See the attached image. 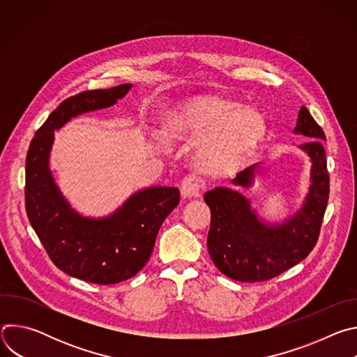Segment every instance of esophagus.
<instances>
[{"label": "esophagus", "mask_w": 357, "mask_h": 357, "mask_svg": "<svg viewBox=\"0 0 357 357\" xmlns=\"http://www.w3.org/2000/svg\"><path fill=\"white\" fill-rule=\"evenodd\" d=\"M200 188H202L200 181L196 176H193V175H188L181 182V196L183 199L196 197L200 193Z\"/></svg>", "instance_id": "34e87169"}]
</instances>
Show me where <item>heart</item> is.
Here are the masks:
<instances>
[{
	"mask_svg": "<svg viewBox=\"0 0 357 357\" xmlns=\"http://www.w3.org/2000/svg\"><path fill=\"white\" fill-rule=\"evenodd\" d=\"M172 127L182 134L209 135L200 158L218 174L241 168L266 134V120L259 110L213 97H196L181 105L174 112Z\"/></svg>",
	"mask_w": 357,
	"mask_h": 357,
	"instance_id": "obj_1",
	"label": "heart"
}]
</instances>
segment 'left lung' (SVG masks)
<instances>
[{"mask_svg":"<svg viewBox=\"0 0 357 357\" xmlns=\"http://www.w3.org/2000/svg\"><path fill=\"white\" fill-rule=\"evenodd\" d=\"M294 132L311 139L298 146L311 160L310 188L301 208L282 223L260 219L250 200L236 189L218 186L203 196L212 213L208 234L211 259L231 280H271L302 261L317 244L329 199V174L322 145L326 137L305 106L298 113ZM259 168L260 162L245 168L231 183L251 188Z\"/></svg>","mask_w":357,"mask_h":357,"instance_id":"8db88e82","label":"left lung"}]
</instances>
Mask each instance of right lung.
I'll return each mask as SVG.
<instances>
[{
    "label": "right lung",
    "instance_id": "1",
    "mask_svg": "<svg viewBox=\"0 0 357 357\" xmlns=\"http://www.w3.org/2000/svg\"><path fill=\"white\" fill-rule=\"evenodd\" d=\"M131 87L126 83L66 98L36 131L26 154V215L47 256L68 275L100 285L126 281L145 266L161 225L178 206L179 189L145 188L112 215L86 218L61 192L49 168V155L54 131L80 114L114 106Z\"/></svg>",
    "mask_w": 357,
    "mask_h": 357
}]
</instances>
